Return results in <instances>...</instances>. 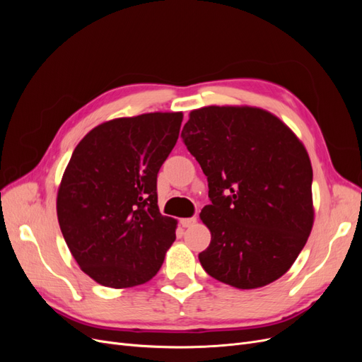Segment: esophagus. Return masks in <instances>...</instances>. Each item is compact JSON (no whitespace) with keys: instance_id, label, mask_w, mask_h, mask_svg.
Segmentation results:
<instances>
[{"instance_id":"esophagus-1","label":"esophagus","mask_w":362,"mask_h":362,"mask_svg":"<svg viewBox=\"0 0 362 362\" xmlns=\"http://www.w3.org/2000/svg\"><path fill=\"white\" fill-rule=\"evenodd\" d=\"M180 223L182 225V228H190L192 225L196 223V217H185V218H181Z\"/></svg>"}]
</instances>
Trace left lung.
<instances>
[{
	"instance_id": "left-lung-1",
	"label": "left lung",
	"mask_w": 362,
	"mask_h": 362,
	"mask_svg": "<svg viewBox=\"0 0 362 362\" xmlns=\"http://www.w3.org/2000/svg\"><path fill=\"white\" fill-rule=\"evenodd\" d=\"M181 137L208 180L211 204L199 214L211 233L199 254L204 270L240 290L279 279L314 223L302 141L279 117L249 105L193 110Z\"/></svg>"
}]
</instances>
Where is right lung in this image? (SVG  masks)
<instances>
[{
  "mask_svg": "<svg viewBox=\"0 0 362 362\" xmlns=\"http://www.w3.org/2000/svg\"><path fill=\"white\" fill-rule=\"evenodd\" d=\"M181 122V112L112 119L72 152L57 192L59 225L80 269L104 287L148 282L175 242L177 221L157 204V173Z\"/></svg>",
  "mask_w": 362,
  "mask_h": 362,
  "instance_id": "1",
  "label": "right lung"
}]
</instances>
